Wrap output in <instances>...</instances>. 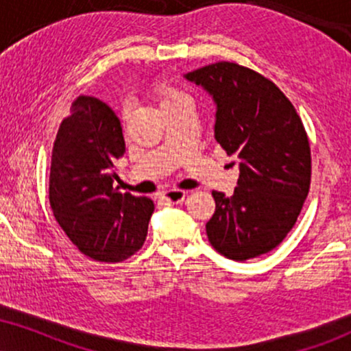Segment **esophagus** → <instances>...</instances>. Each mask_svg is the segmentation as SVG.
<instances>
[{
  "mask_svg": "<svg viewBox=\"0 0 351 351\" xmlns=\"http://www.w3.org/2000/svg\"><path fill=\"white\" fill-rule=\"evenodd\" d=\"M185 195H187V192H184V190L169 189V190H164L161 193V198L162 200H166L167 203H182L185 200Z\"/></svg>",
  "mask_w": 351,
  "mask_h": 351,
  "instance_id": "obj_1",
  "label": "esophagus"
}]
</instances>
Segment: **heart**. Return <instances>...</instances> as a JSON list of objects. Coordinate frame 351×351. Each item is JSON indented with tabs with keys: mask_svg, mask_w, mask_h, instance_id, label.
I'll use <instances>...</instances> for the list:
<instances>
[{
	"mask_svg": "<svg viewBox=\"0 0 351 351\" xmlns=\"http://www.w3.org/2000/svg\"><path fill=\"white\" fill-rule=\"evenodd\" d=\"M180 102H190V97L179 89H166L161 96V109L166 106H172V104Z\"/></svg>",
	"mask_w": 351,
	"mask_h": 351,
	"instance_id": "heart-1",
	"label": "heart"
}]
</instances>
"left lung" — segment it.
Here are the masks:
<instances>
[{"mask_svg":"<svg viewBox=\"0 0 351 351\" xmlns=\"http://www.w3.org/2000/svg\"><path fill=\"white\" fill-rule=\"evenodd\" d=\"M216 104L215 138L239 159L231 197L215 192L210 244L244 262L270 252L295 226L311 185V148L293 104L261 73L218 62L185 75Z\"/></svg>","mask_w":351,"mask_h":351,"instance_id":"8db88e82","label":"left lung"}]
</instances>
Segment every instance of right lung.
Listing matches in <instances>:
<instances>
[{
	"mask_svg": "<svg viewBox=\"0 0 351 351\" xmlns=\"http://www.w3.org/2000/svg\"><path fill=\"white\" fill-rule=\"evenodd\" d=\"M125 153L119 117L90 96L71 104L51 151L49 198L55 219L89 258L117 263L141 249L153 200L119 192L115 161Z\"/></svg>",
	"mask_w": 351,
	"mask_h": 351,
	"instance_id": "1",
	"label": "right lung"
}]
</instances>
